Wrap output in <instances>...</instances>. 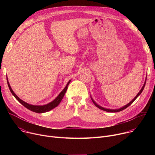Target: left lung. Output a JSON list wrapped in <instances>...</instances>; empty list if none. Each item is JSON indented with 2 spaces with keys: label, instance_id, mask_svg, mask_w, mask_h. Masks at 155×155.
<instances>
[{
  "label": "left lung",
  "instance_id": "left-lung-1",
  "mask_svg": "<svg viewBox=\"0 0 155 155\" xmlns=\"http://www.w3.org/2000/svg\"><path fill=\"white\" fill-rule=\"evenodd\" d=\"M146 80H147V78L145 79V83H144V84H143V86H142V89L140 90V91H139V93L137 94V96L132 99L129 103H128L127 105H124V107H121V108H118V109H108V108H104V107H101V106H100V105H99L98 104H97L95 102H94V101L93 99V98L91 97V100H92V101H93V102L94 103V104L97 107V108H100V109H101V110H104V111H105V112H120V111H121V110H123L124 109H125V108H126L127 107H128L132 102H133L137 97H138V96L142 93V91L143 90V89H144V87H145V83H146Z\"/></svg>",
  "mask_w": 155,
  "mask_h": 155
}]
</instances>
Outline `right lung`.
Segmentation results:
<instances>
[{"label": "right lung", "instance_id": "right-lung-1", "mask_svg": "<svg viewBox=\"0 0 155 155\" xmlns=\"http://www.w3.org/2000/svg\"><path fill=\"white\" fill-rule=\"evenodd\" d=\"M7 84H8V87L9 89L12 93V94L15 96V97L17 99L18 101H19L22 105H24L26 108H27L28 109L31 110V111L34 112H35V113H45V112H47L48 111H50V110L53 109L54 108H55L56 107H57L59 103L61 102V101H62L66 91H67L68 90V86L69 84V83L71 82V80H69V81L67 85H66V86L64 87V89L60 93V94L57 96V97L53 100L52 102H50L49 104H47L46 105H31V104H28L26 102H25V101H23V100H21V99H19L16 94L13 91L12 87L9 84V82L8 81V78H7Z\"/></svg>", "mask_w": 155, "mask_h": 155}]
</instances>
